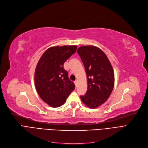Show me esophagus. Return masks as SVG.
<instances>
[{
  "mask_svg": "<svg viewBox=\"0 0 148 148\" xmlns=\"http://www.w3.org/2000/svg\"><path fill=\"white\" fill-rule=\"evenodd\" d=\"M75 85H76V86H77V85H78V81H77V80L75 81Z\"/></svg>",
  "mask_w": 148,
  "mask_h": 148,
  "instance_id": "34e87169",
  "label": "esophagus"
}]
</instances>
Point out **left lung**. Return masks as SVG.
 <instances>
[{
    "label": "left lung",
    "mask_w": 148,
    "mask_h": 148,
    "mask_svg": "<svg viewBox=\"0 0 148 148\" xmlns=\"http://www.w3.org/2000/svg\"><path fill=\"white\" fill-rule=\"evenodd\" d=\"M77 53L84 64L88 79V90L80 96L83 102L96 108L108 100L114 84V71L106 54L94 46H83Z\"/></svg>",
    "instance_id": "8db88e82"
}]
</instances>
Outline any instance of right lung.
<instances>
[{"label": "right lung", "instance_id": "add662e5", "mask_svg": "<svg viewBox=\"0 0 148 148\" xmlns=\"http://www.w3.org/2000/svg\"><path fill=\"white\" fill-rule=\"evenodd\" d=\"M77 47H52L42 54L35 71L34 80L39 96L50 106L62 105L75 89L68 77L64 64L75 52Z\"/></svg>", "mask_w": 148, "mask_h": 148}]
</instances>
